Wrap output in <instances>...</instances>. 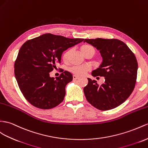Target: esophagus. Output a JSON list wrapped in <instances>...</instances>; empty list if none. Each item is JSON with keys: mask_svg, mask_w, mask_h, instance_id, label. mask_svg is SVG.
Here are the masks:
<instances>
[{"mask_svg": "<svg viewBox=\"0 0 148 148\" xmlns=\"http://www.w3.org/2000/svg\"><path fill=\"white\" fill-rule=\"evenodd\" d=\"M79 78V77L77 76V75H73V80H76V79H77Z\"/></svg>", "mask_w": 148, "mask_h": 148, "instance_id": "1", "label": "esophagus"}]
</instances>
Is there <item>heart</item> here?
<instances>
[{"mask_svg":"<svg viewBox=\"0 0 148 148\" xmlns=\"http://www.w3.org/2000/svg\"><path fill=\"white\" fill-rule=\"evenodd\" d=\"M81 50L83 54H86V52H88L89 51H94V49L93 47H92L91 45H84L83 46L81 47ZM70 53V50L66 51L64 54H63V59L64 60H66L68 58V56H69ZM90 68L89 66H86V65H83V66H73L70 69V71L72 73H73L75 75H82L85 74L87 72L89 71Z\"/></svg>","mask_w":148,"mask_h":148,"instance_id":"1","label":"heart"}]
</instances>
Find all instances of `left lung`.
<instances>
[{
  "label": "left lung",
  "mask_w": 148,
  "mask_h": 148,
  "mask_svg": "<svg viewBox=\"0 0 148 148\" xmlns=\"http://www.w3.org/2000/svg\"><path fill=\"white\" fill-rule=\"evenodd\" d=\"M84 42L99 51L103 61L92 71L94 77H105L99 86L96 81L88 79L84 88L86 99L99 110H109L119 106L133 91L137 78L138 62L127 45L118 39H85Z\"/></svg>",
  "instance_id": "left-lung-1"
}]
</instances>
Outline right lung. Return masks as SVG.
<instances>
[{"instance_id": "1", "label": "right lung", "mask_w": 148, "mask_h": 148, "mask_svg": "<svg viewBox=\"0 0 148 148\" xmlns=\"http://www.w3.org/2000/svg\"><path fill=\"white\" fill-rule=\"evenodd\" d=\"M83 40L45 34L22 45L14 64L15 77L24 96L34 106L49 109L63 101L73 75L66 71L54 78L49 73L61 62L64 51Z\"/></svg>"}]
</instances>
